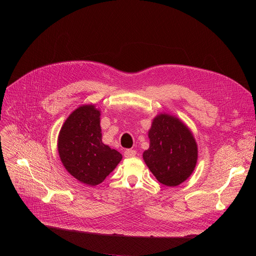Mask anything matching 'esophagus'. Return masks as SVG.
I'll list each match as a JSON object with an SVG mask.
<instances>
[{"instance_id": "esophagus-1", "label": "esophagus", "mask_w": 256, "mask_h": 256, "mask_svg": "<svg viewBox=\"0 0 256 256\" xmlns=\"http://www.w3.org/2000/svg\"><path fill=\"white\" fill-rule=\"evenodd\" d=\"M136 154H137V152H136V150H126L124 152V156H126V158L135 156Z\"/></svg>"}]
</instances>
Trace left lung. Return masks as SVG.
<instances>
[{
    "label": "left lung",
    "mask_w": 256,
    "mask_h": 256,
    "mask_svg": "<svg viewBox=\"0 0 256 256\" xmlns=\"http://www.w3.org/2000/svg\"><path fill=\"white\" fill-rule=\"evenodd\" d=\"M148 137L150 148L143 158L156 178L167 186H176L189 178L197 162V145L191 132L176 117L158 115Z\"/></svg>",
    "instance_id": "1"
}]
</instances>
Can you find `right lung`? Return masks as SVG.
<instances>
[{"label": "right lung", "mask_w": 256, "mask_h": 256, "mask_svg": "<svg viewBox=\"0 0 256 256\" xmlns=\"http://www.w3.org/2000/svg\"><path fill=\"white\" fill-rule=\"evenodd\" d=\"M100 111L82 106L64 122L58 152L66 170L80 182L96 186L116 168L122 156L102 142Z\"/></svg>", "instance_id": "right-lung-1"}]
</instances>
